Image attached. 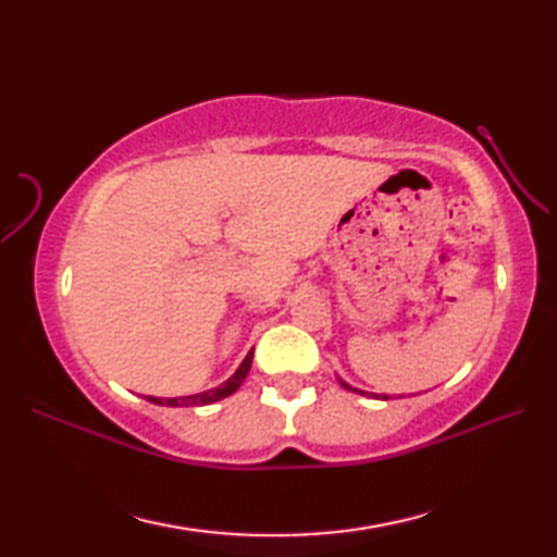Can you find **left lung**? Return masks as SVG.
Wrapping results in <instances>:
<instances>
[{
  "label": "left lung",
  "instance_id": "obj_1",
  "mask_svg": "<svg viewBox=\"0 0 557 557\" xmlns=\"http://www.w3.org/2000/svg\"><path fill=\"white\" fill-rule=\"evenodd\" d=\"M339 385H342V387H347V389H351V393H361V395H366V393H363V389H357V387H351V385H347L345 381H339ZM371 397H383V399H389L387 395H371Z\"/></svg>",
  "mask_w": 557,
  "mask_h": 557
}]
</instances>
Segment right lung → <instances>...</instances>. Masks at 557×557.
I'll use <instances>...</instances> for the list:
<instances>
[{
  "instance_id": "add662e5",
  "label": "right lung",
  "mask_w": 557,
  "mask_h": 557,
  "mask_svg": "<svg viewBox=\"0 0 557 557\" xmlns=\"http://www.w3.org/2000/svg\"><path fill=\"white\" fill-rule=\"evenodd\" d=\"M251 361H253V351H248V357L242 361L239 369H236V373L230 377V381H224L220 387L215 389H206V393H198V395H191V397H172V399H160V397H148L150 401H156V405H164V407H194V405H210V401H218V399H224L230 397L232 393H236L239 389V385L244 383V377L248 375V371H251Z\"/></svg>"
}]
</instances>
